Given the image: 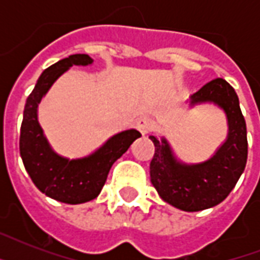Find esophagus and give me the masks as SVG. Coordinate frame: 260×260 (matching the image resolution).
Returning a JSON list of instances; mask_svg holds the SVG:
<instances>
[{"instance_id":"34e87169","label":"esophagus","mask_w":260,"mask_h":260,"mask_svg":"<svg viewBox=\"0 0 260 260\" xmlns=\"http://www.w3.org/2000/svg\"><path fill=\"white\" fill-rule=\"evenodd\" d=\"M136 128H138V131L142 135L150 134L151 131H152V128H154V121H152L150 117L143 116V117L136 120Z\"/></svg>"}]
</instances>
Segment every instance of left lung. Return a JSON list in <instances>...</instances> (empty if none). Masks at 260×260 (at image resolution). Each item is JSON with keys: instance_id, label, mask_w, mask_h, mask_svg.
Returning <instances> with one entry per match:
<instances>
[{"instance_id": "obj_1", "label": "left lung", "mask_w": 260, "mask_h": 260, "mask_svg": "<svg viewBox=\"0 0 260 260\" xmlns=\"http://www.w3.org/2000/svg\"><path fill=\"white\" fill-rule=\"evenodd\" d=\"M213 102L228 120V136L210 159L186 165L174 156L170 144L150 136L155 146L150 165L151 182L163 201L185 212L218 205L228 197L246 169L248 143L246 120L238 94L225 79L216 78L190 95V105Z\"/></svg>"}]
</instances>
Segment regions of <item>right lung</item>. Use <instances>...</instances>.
I'll use <instances>...</instances> for the list:
<instances>
[{"mask_svg": "<svg viewBox=\"0 0 260 260\" xmlns=\"http://www.w3.org/2000/svg\"><path fill=\"white\" fill-rule=\"evenodd\" d=\"M91 63L93 59L89 55L75 54L43 71L26 98L20 132V155L32 182L50 198L70 205L83 204L97 197L105 185L110 167L142 136L136 129L122 131L91 155L73 160L52 151L38 121V105L64 71L74 64L87 66Z\"/></svg>", "mask_w": 260, "mask_h": 260, "instance_id": "1", "label": "right lung"}]
</instances>
